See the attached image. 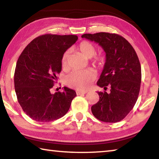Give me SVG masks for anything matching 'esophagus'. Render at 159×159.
<instances>
[{"instance_id":"obj_1","label":"esophagus","mask_w":159,"mask_h":159,"mask_svg":"<svg viewBox=\"0 0 159 159\" xmlns=\"http://www.w3.org/2000/svg\"><path fill=\"white\" fill-rule=\"evenodd\" d=\"M88 91H87V90H76L77 95H79L81 94H86V93H88Z\"/></svg>"}]
</instances>
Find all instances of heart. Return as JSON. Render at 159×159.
<instances>
[{
  "label": "heart",
  "mask_w": 159,
  "mask_h": 159,
  "mask_svg": "<svg viewBox=\"0 0 159 159\" xmlns=\"http://www.w3.org/2000/svg\"><path fill=\"white\" fill-rule=\"evenodd\" d=\"M79 48L81 53L87 58H91L96 54V48L90 42L83 41L80 42L79 45ZM69 56H70V50L66 51L62 55L61 63L63 68H67L68 65ZM94 62L99 65H102L104 62V57L102 56L95 57ZM94 72L91 70L74 71L66 77V83L71 88L86 89H88L91 83L95 79Z\"/></svg>",
  "instance_id": "1"
}]
</instances>
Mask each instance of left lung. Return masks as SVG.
<instances>
[{
    "instance_id": "1",
    "label": "left lung",
    "mask_w": 159,
    "mask_h": 159,
    "mask_svg": "<svg viewBox=\"0 0 159 159\" xmlns=\"http://www.w3.org/2000/svg\"><path fill=\"white\" fill-rule=\"evenodd\" d=\"M81 37L99 44L105 51L106 62L97 85L111 88L109 93L97 92L99 100L92 106V114L102 122H120L134 108L139 94L141 67L137 54L119 34L98 33Z\"/></svg>"
}]
</instances>
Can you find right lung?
Wrapping results in <instances>:
<instances>
[{"instance_id": "right-lung-1", "label": "right lung", "mask_w": 159, "mask_h": 159, "mask_svg": "<svg viewBox=\"0 0 159 159\" xmlns=\"http://www.w3.org/2000/svg\"><path fill=\"white\" fill-rule=\"evenodd\" d=\"M77 39L73 34H43L34 39L17 60L14 71L17 99L25 114L37 122L63 117L76 96L74 89L67 87L55 94L51 89L62 70V55Z\"/></svg>"}]
</instances>
